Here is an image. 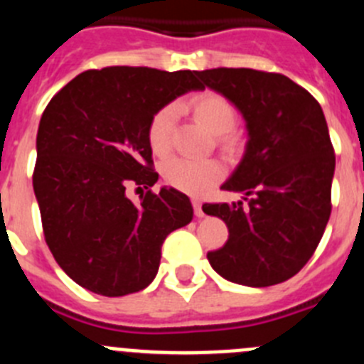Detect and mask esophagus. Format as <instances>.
Listing matches in <instances>:
<instances>
[{
  "instance_id": "obj_1",
  "label": "esophagus",
  "mask_w": 364,
  "mask_h": 364,
  "mask_svg": "<svg viewBox=\"0 0 364 364\" xmlns=\"http://www.w3.org/2000/svg\"><path fill=\"white\" fill-rule=\"evenodd\" d=\"M192 204H193V211H196V217L203 218V217H204V211H203V204H200V203H199V200H196V199H193V200H192Z\"/></svg>"
}]
</instances>
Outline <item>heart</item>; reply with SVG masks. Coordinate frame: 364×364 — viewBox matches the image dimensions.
I'll return each instance as SVG.
<instances>
[{"label":"heart","instance_id":"b5f03b06","mask_svg":"<svg viewBox=\"0 0 364 364\" xmlns=\"http://www.w3.org/2000/svg\"><path fill=\"white\" fill-rule=\"evenodd\" d=\"M190 110L197 121L213 135H225L231 132L236 121L235 107L217 92L197 94L190 100ZM176 121V107L168 105L153 115L147 128V140L154 154L164 156L172 144V129ZM164 179L176 190L200 197L220 181L222 165L217 160H190V158H171L161 167Z\"/></svg>","mask_w":364,"mask_h":364}]
</instances>
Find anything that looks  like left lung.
Returning <instances> with one entry per match:
<instances>
[{"mask_svg":"<svg viewBox=\"0 0 364 364\" xmlns=\"http://www.w3.org/2000/svg\"><path fill=\"white\" fill-rule=\"evenodd\" d=\"M197 76L242 114L247 129L242 160L222 185L243 193L247 206L204 204L229 229L208 261L243 287L283 283L308 263L329 222L336 158L322 107L283 74L220 67Z\"/></svg>","mask_w":364,"mask_h":364,"instance_id":"1","label":"left lung"}]
</instances>
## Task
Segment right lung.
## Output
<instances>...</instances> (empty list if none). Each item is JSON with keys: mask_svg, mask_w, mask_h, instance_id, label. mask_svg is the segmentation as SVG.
I'll list each match as a JSON object with an SVG mask.
<instances>
[{"mask_svg": "<svg viewBox=\"0 0 364 364\" xmlns=\"http://www.w3.org/2000/svg\"><path fill=\"white\" fill-rule=\"evenodd\" d=\"M197 70L105 67L85 70L49 101L37 132L33 192L46 243L80 287L122 297L153 283L161 243L190 224L193 208L176 188L133 203L128 185L153 186V115L190 90Z\"/></svg>", "mask_w": 364, "mask_h": 364, "instance_id": "right-lung-1", "label": "right lung"}]
</instances>
